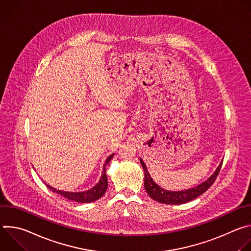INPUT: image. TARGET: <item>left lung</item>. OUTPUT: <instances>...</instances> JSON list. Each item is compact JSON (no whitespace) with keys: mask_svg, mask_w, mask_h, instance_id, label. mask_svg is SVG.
<instances>
[{"mask_svg":"<svg viewBox=\"0 0 251 251\" xmlns=\"http://www.w3.org/2000/svg\"><path fill=\"white\" fill-rule=\"evenodd\" d=\"M140 162L143 167V170H144V172H145L144 186H145V190H146L147 194L154 201H159L161 203H166V204L185 203V202L191 201L194 199L198 198L199 196L202 195L205 191H207L211 187V185L214 183V181H216V178L219 176V173H220L222 165H223V162H222L220 164V166L218 167V169L216 170V172H214L205 182L201 183V185H199L195 188L189 189V190H185V191L170 192V191H166V190L162 189L161 187H159L153 181V178L151 177V175H150L145 163L142 161V159H140Z\"/></svg>","mask_w":251,"mask_h":251,"instance_id":"8db88e82","label":"left lung"}]
</instances>
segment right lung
Returning a JSON list of instances; mask_svg holds the SVG:
<instances>
[{"instance_id": "obj_1", "label": "right lung", "mask_w": 251, "mask_h": 251, "mask_svg": "<svg viewBox=\"0 0 251 251\" xmlns=\"http://www.w3.org/2000/svg\"><path fill=\"white\" fill-rule=\"evenodd\" d=\"M113 155H110L108 158L106 159V162L103 166V171H102V175L99 182L96 184L95 187H93L91 190L86 191V192H80V193H69V192H63V191H57L55 189H53L52 187L47 185V187L51 190L53 193H56L60 196H62L63 198L74 201L76 202H91L94 201L98 199H100L107 190V187H108V182H107V176H106V166L108 165V163L111 161V159L113 158Z\"/></svg>"}]
</instances>
